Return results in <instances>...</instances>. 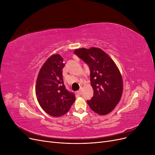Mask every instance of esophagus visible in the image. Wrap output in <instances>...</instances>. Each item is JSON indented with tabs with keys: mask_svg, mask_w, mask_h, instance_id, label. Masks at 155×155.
Here are the masks:
<instances>
[{
	"mask_svg": "<svg viewBox=\"0 0 155 155\" xmlns=\"http://www.w3.org/2000/svg\"><path fill=\"white\" fill-rule=\"evenodd\" d=\"M77 94L78 95H81V88L80 89V90H79L78 91H77Z\"/></svg>",
	"mask_w": 155,
	"mask_h": 155,
	"instance_id": "obj_1",
	"label": "esophagus"
}]
</instances>
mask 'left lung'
Instances as JSON below:
<instances>
[{
  "mask_svg": "<svg viewBox=\"0 0 155 155\" xmlns=\"http://www.w3.org/2000/svg\"><path fill=\"white\" fill-rule=\"evenodd\" d=\"M74 54L88 64L94 90L87 100L91 109L100 115L109 114L118 104L123 92V81L116 64L100 48H79Z\"/></svg>",
  "mask_w": 155,
  "mask_h": 155,
  "instance_id": "1",
  "label": "left lung"
}]
</instances>
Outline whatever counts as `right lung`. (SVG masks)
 <instances>
[{
	"instance_id": "obj_1",
	"label": "right lung",
	"mask_w": 155,
	"mask_h": 155,
	"mask_svg": "<svg viewBox=\"0 0 155 155\" xmlns=\"http://www.w3.org/2000/svg\"><path fill=\"white\" fill-rule=\"evenodd\" d=\"M63 59L52 55L41 67L37 76L35 93L41 108L55 117L66 114L76 100L73 92L67 91L63 82Z\"/></svg>"
}]
</instances>
